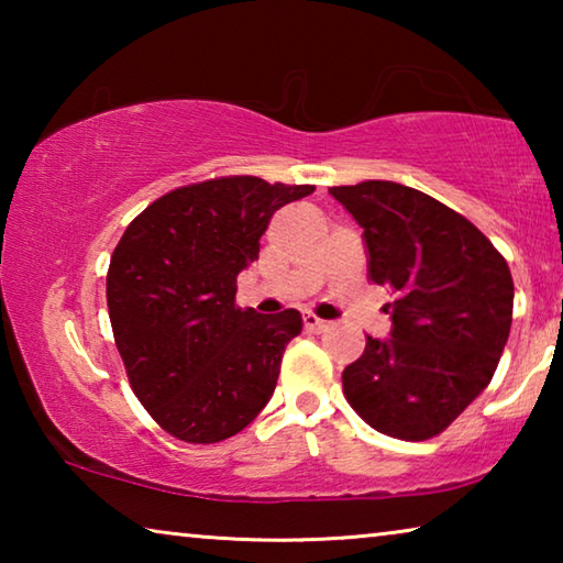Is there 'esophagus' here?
Masks as SVG:
<instances>
[{"mask_svg": "<svg viewBox=\"0 0 563 563\" xmlns=\"http://www.w3.org/2000/svg\"><path fill=\"white\" fill-rule=\"evenodd\" d=\"M302 322H305V330H308V332H325L328 330V322L316 318L312 312H305Z\"/></svg>", "mask_w": 563, "mask_h": 563, "instance_id": "1", "label": "esophagus"}]
</instances>
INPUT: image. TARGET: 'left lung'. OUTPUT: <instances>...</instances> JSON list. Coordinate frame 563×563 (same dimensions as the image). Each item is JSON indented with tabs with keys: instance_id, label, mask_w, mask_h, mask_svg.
<instances>
[{
	"instance_id": "1",
	"label": "left lung",
	"mask_w": 563,
	"mask_h": 563,
	"mask_svg": "<svg viewBox=\"0 0 563 563\" xmlns=\"http://www.w3.org/2000/svg\"><path fill=\"white\" fill-rule=\"evenodd\" d=\"M362 228L369 278L393 290L389 338H369L342 389L377 432L422 442L446 430L484 387L507 345L514 280L479 228L393 180L330 188Z\"/></svg>"
}]
</instances>
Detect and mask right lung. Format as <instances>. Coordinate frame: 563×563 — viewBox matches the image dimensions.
<instances>
[{"mask_svg": "<svg viewBox=\"0 0 563 563\" xmlns=\"http://www.w3.org/2000/svg\"><path fill=\"white\" fill-rule=\"evenodd\" d=\"M312 190L203 180L161 196L121 235L107 275L113 340L139 402L168 434L221 442L268 405L302 318L235 308V278L258 261L273 213Z\"/></svg>", "mask_w": 563, "mask_h": 563, "instance_id": "obj_1", "label": "right lung"}]
</instances>
